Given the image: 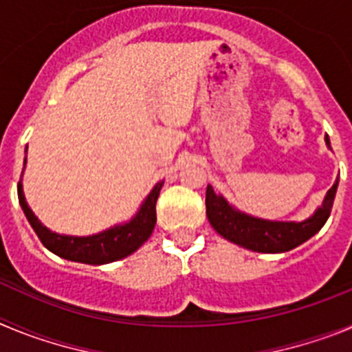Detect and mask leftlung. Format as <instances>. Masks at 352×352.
<instances>
[{"instance_id": "left-lung-1", "label": "left lung", "mask_w": 352, "mask_h": 352, "mask_svg": "<svg viewBox=\"0 0 352 352\" xmlns=\"http://www.w3.org/2000/svg\"><path fill=\"white\" fill-rule=\"evenodd\" d=\"M329 146L328 135L324 138ZM338 179L326 194L322 206L303 222H272V220H261L250 214L239 213L234 208L229 206L222 195H217L213 186L206 188V217L214 231L226 239L236 245L248 248L254 252L264 254H276V252H287L296 248L312 238L317 231H321L328 220L331 208H333L335 194H337Z\"/></svg>"}]
</instances>
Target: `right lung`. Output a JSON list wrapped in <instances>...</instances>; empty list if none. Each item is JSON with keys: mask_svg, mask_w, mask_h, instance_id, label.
I'll list each match as a JSON object with an SVG mask.
<instances>
[{"mask_svg": "<svg viewBox=\"0 0 352 352\" xmlns=\"http://www.w3.org/2000/svg\"><path fill=\"white\" fill-rule=\"evenodd\" d=\"M24 164H26V160H24ZM162 185H164L162 182L155 185L153 190L149 192V195L146 197L139 213L129 223L116 226L109 231L98 232V234L82 236V238L61 236L49 231L47 227H43L38 222L35 213L28 206L21 182L17 185V194L19 203L23 206L24 214L30 220L33 231L36 232L40 241L49 250L54 252L56 256L84 264H107L133 254L151 236L155 223H157V199Z\"/></svg>", "mask_w": 352, "mask_h": 352, "instance_id": "1", "label": "right lung"}]
</instances>
